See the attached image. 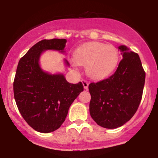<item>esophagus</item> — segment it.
<instances>
[{"label": "esophagus", "instance_id": "esophagus-1", "mask_svg": "<svg viewBox=\"0 0 158 158\" xmlns=\"http://www.w3.org/2000/svg\"><path fill=\"white\" fill-rule=\"evenodd\" d=\"M82 84H83V86H84L85 89H86V90L88 89L89 82H88V81H87L86 80H82Z\"/></svg>", "mask_w": 158, "mask_h": 158}]
</instances>
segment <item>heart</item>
<instances>
[{"label":"heart","instance_id":"obj_1","mask_svg":"<svg viewBox=\"0 0 158 158\" xmlns=\"http://www.w3.org/2000/svg\"><path fill=\"white\" fill-rule=\"evenodd\" d=\"M118 50L113 45L100 42H89L81 45L74 52L77 64L86 66L88 76L101 79L113 73L119 63Z\"/></svg>","mask_w":158,"mask_h":158}]
</instances>
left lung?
<instances>
[{
  "label": "left lung",
  "mask_w": 158,
  "mask_h": 158,
  "mask_svg": "<svg viewBox=\"0 0 158 158\" xmlns=\"http://www.w3.org/2000/svg\"><path fill=\"white\" fill-rule=\"evenodd\" d=\"M123 59L110 77L88 86L90 114L99 126L117 128L135 115L142 99L146 73L139 55L124 45L119 48Z\"/></svg>",
  "instance_id": "left-lung-1"
}]
</instances>
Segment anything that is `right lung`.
Masks as SVG:
<instances>
[{
    "mask_svg": "<svg viewBox=\"0 0 158 158\" xmlns=\"http://www.w3.org/2000/svg\"><path fill=\"white\" fill-rule=\"evenodd\" d=\"M67 40H41L20 59L13 82L14 97L20 113L34 130L50 133L60 128L69 108L84 88L71 84L63 74H50L40 68L39 58L47 50L64 52ZM65 64L69 66L67 60Z\"/></svg>",
    "mask_w": 158,
    "mask_h": 158,
    "instance_id": "obj_1",
    "label": "right lung"
}]
</instances>
